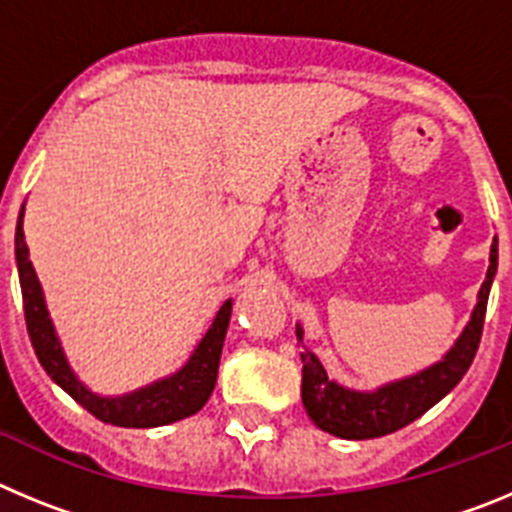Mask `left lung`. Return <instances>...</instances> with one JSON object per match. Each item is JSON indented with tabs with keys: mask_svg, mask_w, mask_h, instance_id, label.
<instances>
[{
	"mask_svg": "<svg viewBox=\"0 0 512 512\" xmlns=\"http://www.w3.org/2000/svg\"><path fill=\"white\" fill-rule=\"evenodd\" d=\"M497 274V238L490 248V266L487 277L479 287L477 305L472 318L464 325L461 336L454 346L443 354L441 361L425 366L418 374L387 382L377 390L361 392L343 387L336 379H328L320 359L312 351H302V405L307 415L320 431L330 436L348 438V441H364L395 433L408 423L418 420L425 410H431L436 402L454 390L461 377L472 366L477 354L482 325H485L487 297H490L492 279ZM305 330L297 323V338L302 341Z\"/></svg>",
	"mask_w": 512,
	"mask_h": 512,
	"instance_id": "1",
	"label": "left lung"
}]
</instances>
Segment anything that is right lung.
<instances>
[{"label": "right lung", "instance_id": "add662e5", "mask_svg": "<svg viewBox=\"0 0 512 512\" xmlns=\"http://www.w3.org/2000/svg\"><path fill=\"white\" fill-rule=\"evenodd\" d=\"M22 217H25V205H22L20 217H17L15 233V259L17 274H20L22 302H25V323L30 341H33L35 356L48 372V377L69 392L81 408L89 410L94 418L102 423L120 425V428H156V425H169L176 420L189 418L197 410L205 408L217 382V366H220V354H223L225 333L230 325V312H233V300H225L223 307L217 310L215 320L197 343L192 356L179 372L169 374L164 379L140 387V390L128 392V395L102 397L92 392L87 384L76 377L69 359L63 354V346L58 341V333L53 328V320L48 315L43 287L38 282V274L30 261V251L25 243V230H22Z\"/></svg>", "mask_w": 512, "mask_h": 512}]
</instances>
